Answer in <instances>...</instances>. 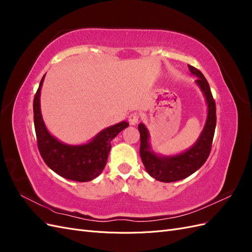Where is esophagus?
<instances>
[{"mask_svg": "<svg viewBox=\"0 0 252 252\" xmlns=\"http://www.w3.org/2000/svg\"><path fill=\"white\" fill-rule=\"evenodd\" d=\"M128 121H129V124H130V125H136V124H138V122H139V114L136 112L131 113L130 116L128 117Z\"/></svg>", "mask_w": 252, "mask_h": 252, "instance_id": "1", "label": "esophagus"}]
</instances>
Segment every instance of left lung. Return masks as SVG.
Returning <instances> with one entry per match:
<instances>
[{
	"instance_id": "obj_1",
	"label": "left lung",
	"mask_w": 252,
	"mask_h": 252,
	"mask_svg": "<svg viewBox=\"0 0 252 252\" xmlns=\"http://www.w3.org/2000/svg\"><path fill=\"white\" fill-rule=\"evenodd\" d=\"M191 74L199 78L195 84L203 93L206 104H207V119L205 126L199 136V139L187 150L174 156L158 155L152 150L149 143V131L143 123L139 124V131L141 135L140 155L145 169L152 178L159 182L171 183L186 179L190 174L195 172L208 158L213 135H215L217 125L216 103L213 100L211 90L207 80L203 73L196 68L188 65Z\"/></svg>"
}]
</instances>
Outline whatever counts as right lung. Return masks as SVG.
<instances>
[{
  "label": "right lung",
  "mask_w": 252,
  "mask_h": 252,
  "mask_svg": "<svg viewBox=\"0 0 252 252\" xmlns=\"http://www.w3.org/2000/svg\"><path fill=\"white\" fill-rule=\"evenodd\" d=\"M40 82L33 100V120L37 148L51 170L65 179L88 182L100 175L107 163L111 140L129 126L126 121L103 129L93 140L82 145H68L55 138L46 128L41 113L40 95L44 82Z\"/></svg>",
  "instance_id": "obj_1"
}]
</instances>
